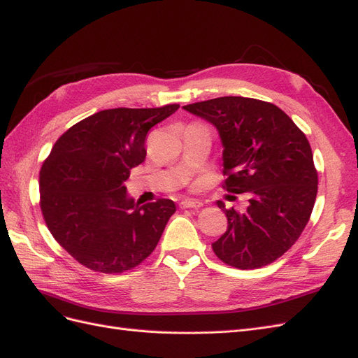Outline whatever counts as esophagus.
I'll use <instances>...</instances> for the list:
<instances>
[{
	"label": "esophagus",
	"instance_id": "obj_1",
	"mask_svg": "<svg viewBox=\"0 0 358 358\" xmlns=\"http://www.w3.org/2000/svg\"><path fill=\"white\" fill-rule=\"evenodd\" d=\"M181 208H199L203 207V203H199V201L195 199H182L180 203Z\"/></svg>",
	"mask_w": 358,
	"mask_h": 358
}]
</instances>
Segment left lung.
<instances>
[{"label": "left lung", "mask_w": 358, "mask_h": 358, "mask_svg": "<svg viewBox=\"0 0 358 358\" xmlns=\"http://www.w3.org/2000/svg\"><path fill=\"white\" fill-rule=\"evenodd\" d=\"M182 108L217 128L224 189L248 196L245 210L217 201L228 227L212 243L215 254L237 269L271 264L298 241L316 201L317 171L306 134L280 107L254 98L221 96Z\"/></svg>", "instance_id": "1"}]
</instances>
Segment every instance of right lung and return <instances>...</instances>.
Listing matches in <instances>:
<instances>
[{"mask_svg":"<svg viewBox=\"0 0 358 358\" xmlns=\"http://www.w3.org/2000/svg\"><path fill=\"white\" fill-rule=\"evenodd\" d=\"M178 107L101 110L54 143L41 169V210L54 239L80 264L122 273L155 250L176 204H136L124 181L145 160L146 134Z\"/></svg>","mask_w":358,"mask_h":358,"instance_id":"1","label":"right lung"}]
</instances>
